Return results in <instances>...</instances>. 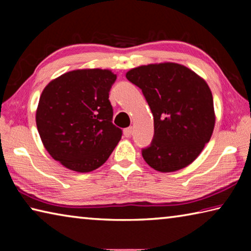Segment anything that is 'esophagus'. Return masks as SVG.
Wrapping results in <instances>:
<instances>
[{
	"mask_svg": "<svg viewBox=\"0 0 251 251\" xmlns=\"http://www.w3.org/2000/svg\"><path fill=\"white\" fill-rule=\"evenodd\" d=\"M131 134H133V127H127L124 129V135L126 137H130Z\"/></svg>",
	"mask_w": 251,
	"mask_h": 251,
	"instance_id": "esophagus-1",
	"label": "esophagus"
}]
</instances>
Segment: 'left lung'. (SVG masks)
Segmentation results:
<instances>
[{
    "label": "left lung",
    "instance_id": "8db88e82",
    "mask_svg": "<svg viewBox=\"0 0 251 251\" xmlns=\"http://www.w3.org/2000/svg\"><path fill=\"white\" fill-rule=\"evenodd\" d=\"M126 77L141 88L154 116V137L142 150L146 163L161 173L192 164L215 127L214 100L205 79L177 63L135 67Z\"/></svg>",
    "mask_w": 251,
    "mask_h": 251
}]
</instances>
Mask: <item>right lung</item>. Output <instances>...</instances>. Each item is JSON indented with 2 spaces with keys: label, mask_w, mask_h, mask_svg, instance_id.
Instances as JSON below:
<instances>
[{
  "label": "right lung",
  "mask_w": 251,
  "mask_h": 251,
  "mask_svg": "<svg viewBox=\"0 0 251 251\" xmlns=\"http://www.w3.org/2000/svg\"><path fill=\"white\" fill-rule=\"evenodd\" d=\"M115 80L109 70H76L53 79L42 92L36 109L42 143L71 171L100 167L121 141L108 100Z\"/></svg>",
  "instance_id": "1"
}]
</instances>
